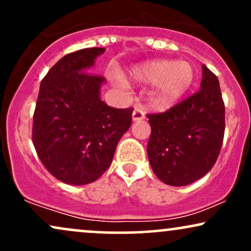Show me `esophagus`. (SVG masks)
I'll use <instances>...</instances> for the list:
<instances>
[{"instance_id":"esophagus-1","label":"esophagus","mask_w":251,"mask_h":251,"mask_svg":"<svg viewBox=\"0 0 251 251\" xmlns=\"http://www.w3.org/2000/svg\"><path fill=\"white\" fill-rule=\"evenodd\" d=\"M132 118H133L134 122H138V120H142L145 118V113L140 107H134L133 113H132Z\"/></svg>"}]
</instances>
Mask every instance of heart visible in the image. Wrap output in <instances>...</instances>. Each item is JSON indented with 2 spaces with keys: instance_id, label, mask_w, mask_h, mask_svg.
Returning <instances> with one entry per match:
<instances>
[{
  "instance_id": "1",
  "label": "heart",
  "mask_w": 251,
  "mask_h": 251,
  "mask_svg": "<svg viewBox=\"0 0 251 251\" xmlns=\"http://www.w3.org/2000/svg\"><path fill=\"white\" fill-rule=\"evenodd\" d=\"M139 81L158 85L154 103L158 107H169L189 91L195 80V70L188 61L157 60L139 66L133 71Z\"/></svg>"
}]
</instances>
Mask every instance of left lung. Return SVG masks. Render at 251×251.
Segmentation results:
<instances>
[{
    "label": "left lung",
    "instance_id": "obj_1",
    "mask_svg": "<svg viewBox=\"0 0 251 251\" xmlns=\"http://www.w3.org/2000/svg\"><path fill=\"white\" fill-rule=\"evenodd\" d=\"M201 89L162 113H148V155L160 180L184 186L205 176L220 155L226 106L217 76L203 65Z\"/></svg>",
    "mask_w": 251,
    "mask_h": 251
}]
</instances>
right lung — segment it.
Returning a JSON list of instances; mask_svg holds the SVG:
<instances>
[{
    "label": "right lung",
    "mask_w": 251,
    "mask_h": 251,
    "mask_svg": "<svg viewBox=\"0 0 251 251\" xmlns=\"http://www.w3.org/2000/svg\"><path fill=\"white\" fill-rule=\"evenodd\" d=\"M103 48L67 54L40 85L33 116L34 148L47 171L71 185L96 181L111 165L133 108H114L100 99L103 76L87 71Z\"/></svg>",
    "instance_id": "1"
}]
</instances>
